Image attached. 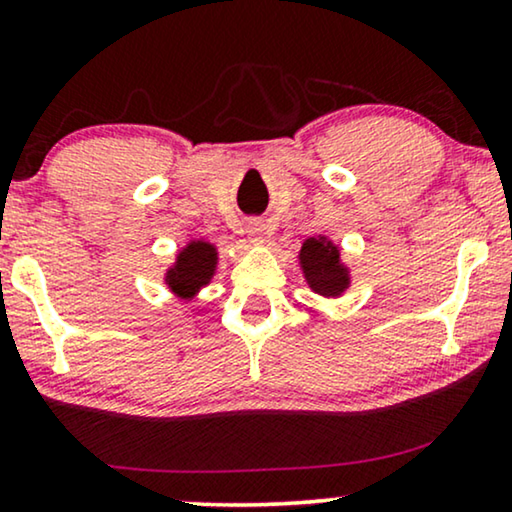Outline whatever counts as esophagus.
<instances>
[{
	"label": "esophagus",
	"mask_w": 512,
	"mask_h": 512,
	"mask_svg": "<svg viewBox=\"0 0 512 512\" xmlns=\"http://www.w3.org/2000/svg\"><path fill=\"white\" fill-rule=\"evenodd\" d=\"M248 234L253 236L255 241H259V239H262V225H259V222H250V225H248Z\"/></svg>",
	"instance_id": "obj_1"
}]
</instances>
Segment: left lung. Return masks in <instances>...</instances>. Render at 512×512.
Wrapping results in <instances>:
<instances>
[{"mask_svg": "<svg viewBox=\"0 0 512 512\" xmlns=\"http://www.w3.org/2000/svg\"><path fill=\"white\" fill-rule=\"evenodd\" d=\"M301 266L308 285L325 297H336L348 287V271L338 262V248L325 239H308L301 246Z\"/></svg>", "mask_w": 512, "mask_h": 512, "instance_id": "1", "label": "left lung"}]
</instances>
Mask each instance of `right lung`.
<instances>
[{"instance_id": "1", "label": "right lung", "mask_w": 512, "mask_h": 512, "mask_svg": "<svg viewBox=\"0 0 512 512\" xmlns=\"http://www.w3.org/2000/svg\"><path fill=\"white\" fill-rule=\"evenodd\" d=\"M218 262V253L211 243L192 241L190 246L178 253V262L167 273V283L178 297H192L201 285L211 280Z\"/></svg>"}]
</instances>
